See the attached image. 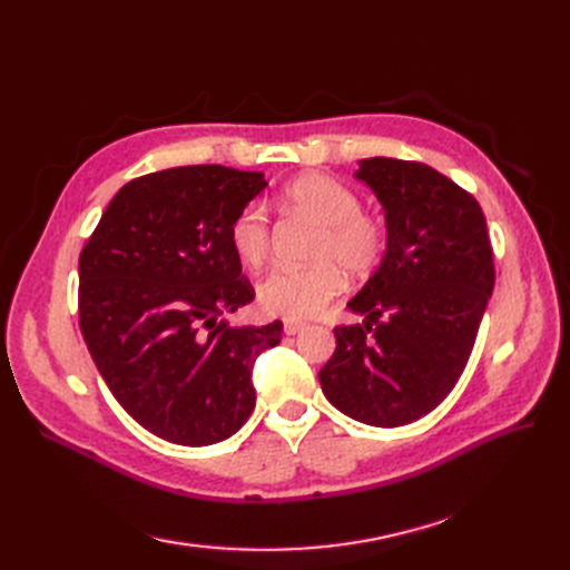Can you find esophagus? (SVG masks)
Returning <instances> with one entry per match:
<instances>
[{"label":"esophagus","instance_id":"esophagus-1","mask_svg":"<svg viewBox=\"0 0 570 570\" xmlns=\"http://www.w3.org/2000/svg\"><path fill=\"white\" fill-rule=\"evenodd\" d=\"M285 335H299L302 331H306V323L302 321H285Z\"/></svg>","mask_w":570,"mask_h":570}]
</instances>
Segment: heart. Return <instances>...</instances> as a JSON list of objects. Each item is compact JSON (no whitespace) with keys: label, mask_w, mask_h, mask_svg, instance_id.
Instances as JSON below:
<instances>
[{"label":"heart","mask_w":570,"mask_h":570,"mask_svg":"<svg viewBox=\"0 0 570 570\" xmlns=\"http://www.w3.org/2000/svg\"><path fill=\"white\" fill-rule=\"evenodd\" d=\"M292 209L316 220L321 235L314 266H275L256 285L258 306L271 316L308 318L333 302L344 289V271L371 273L385 252V226L361 212V199L352 187L323 176L306 174L285 187ZM228 239L239 262L258 266L268 252V216L258 202L243 206L230 220Z\"/></svg>","instance_id":"1"}]
</instances>
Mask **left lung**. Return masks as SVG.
<instances>
[{"mask_svg": "<svg viewBox=\"0 0 570 570\" xmlns=\"http://www.w3.org/2000/svg\"><path fill=\"white\" fill-rule=\"evenodd\" d=\"M385 212L381 266L347 304L364 323L335 327L318 371L350 419L396 428L433 411L461 377L494 287L488 223L473 195L419 161H358Z\"/></svg>", "mask_w": 570, "mask_h": 570, "instance_id": "left-lung-1", "label": "left lung"}]
</instances>
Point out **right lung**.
Wrapping results in <instances>:
<instances>
[{
  "instance_id": "right-lung-1",
  "label": "right lung",
  "mask_w": 570,
  "mask_h": 570,
  "mask_svg": "<svg viewBox=\"0 0 570 570\" xmlns=\"http://www.w3.org/2000/svg\"><path fill=\"white\" fill-rule=\"evenodd\" d=\"M268 183L226 166H178L124 185L78 262L85 344L116 402L157 438L228 440L256 404V356L283 323L230 325L254 299L233 252L235 214Z\"/></svg>"
}]
</instances>
